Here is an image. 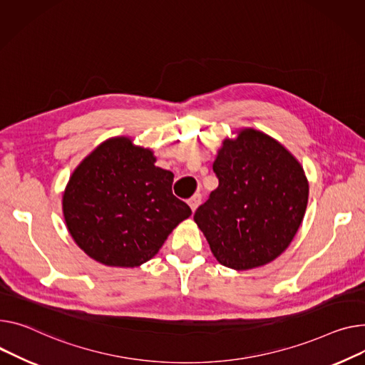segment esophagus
I'll list each match as a JSON object with an SVG mask.
<instances>
[{
	"mask_svg": "<svg viewBox=\"0 0 365 365\" xmlns=\"http://www.w3.org/2000/svg\"><path fill=\"white\" fill-rule=\"evenodd\" d=\"M187 204H189V207H190L192 211H195V210L200 207V204H201V195H200V193H195V195H193V197L187 201Z\"/></svg>",
	"mask_w": 365,
	"mask_h": 365,
	"instance_id": "1",
	"label": "esophagus"
}]
</instances>
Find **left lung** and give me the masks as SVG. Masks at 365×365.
I'll return each mask as SVG.
<instances>
[{
    "mask_svg": "<svg viewBox=\"0 0 365 365\" xmlns=\"http://www.w3.org/2000/svg\"><path fill=\"white\" fill-rule=\"evenodd\" d=\"M226 138L212 164L218 186L193 215L215 259L244 272L276 259L305 215L308 179L301 163L261 130Z\"/></svg>",
    "mask_w": 365,
    "mask_h": 365,
    "instance_id": "8db88e82",
    "label": "left lung"
}]
</instances>
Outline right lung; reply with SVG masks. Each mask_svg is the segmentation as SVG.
<instances>
[{
	"instance_id": "add662e5",
	"label": "right lung",
	"mask_w": 365,
	"mask_h": 365,
	"mask_svg": "<svg viewBox=\"0 0 365 365\" xmlns=\"http://www.w3.org/2000/svg\"><path fill=\"white\" fill-rule=\"evenodd\" d=\"M129 136L100 143L71 173L63 215L76 245L96 262L133 269L150 261L192 214L172 192L175 175Z\"/></svg>"
}]
</instances>
